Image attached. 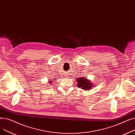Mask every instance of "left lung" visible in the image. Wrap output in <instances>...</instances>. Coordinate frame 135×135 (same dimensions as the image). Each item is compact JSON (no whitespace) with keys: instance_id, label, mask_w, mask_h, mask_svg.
<instances>
[{"instance_id":"obj_1","label":"left lung","mask_w":135,"mask_h":135,"mask_svg":"<svg viewBox=\"0 0 135 135\" xmlns=\"http://www.w3.org/2000/svg\"><path fill=\"white\" fill-rule=\"evenodd\" d=\"M78 81V87L79 88H81L85 90H89L91 88L93 85L92 83L89 81L85 78H80L77 79Z\"/></svg>"}]
</instances>
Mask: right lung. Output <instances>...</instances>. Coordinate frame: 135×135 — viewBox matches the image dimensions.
<instances>
[{"mask_svg": "<svg viewBox=\"0 0 135 135\" xmlns=\"http://www.w3.org/2000/svg\"><path fill=\"white\" fill-rule=\"evenodd\" d=\"M51 81H52L51 80H50V81H49V82H50V84H51Z\"/></svg>", "mask_w": 135, "mask_h": 135, "instance_id": "1", "label": "right lung"}]
</instances>
